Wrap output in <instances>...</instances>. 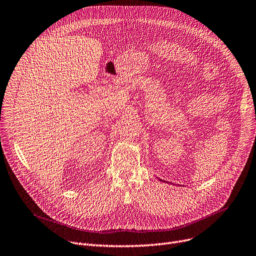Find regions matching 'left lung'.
I'll return each instance as SVG.
<instances>
[{
  "label": "left lung",
  "instance_id": "1",
  "mask_svg": "<svg viewBox=\"0 0 256 256\" xmlns=\"http://www.w3.org/2000/svg\"><path fill=\"white\" fill-rule=\"evenodd\" d=\"M160 181H162V180H160Z\"/></svg>",
  "mask_w": 256,
  "mask_h": 256
}]
</instances>
